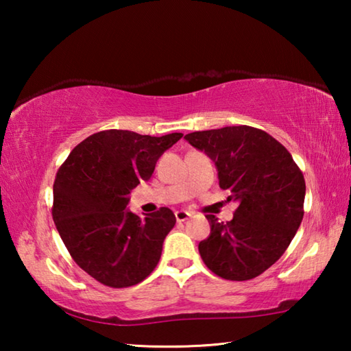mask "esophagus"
Wrapping results in <instances>:
<instances>
[{
    "mask_svg": "<svg viewBox=\"0 0 351 351\" xmlns=\"http://www.w3.org/2000/svg\"><path fill=\"white\" fill-rule=\"evenodd\" d=\"M175 217H176L178 223H182V221H186V219H189L190 213L187 210H178V212H175Z\"/></svg>",
    "mask_w": 351,
    "mask_h": 351,
    "instance_id": "obj_1",
    "label": "esophagus"
}]
</instances>
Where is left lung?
<instances>
[{"mask_svg": "<svg viewBox=\"0 0 351 351\" xmlns=\"http://www.w3.org/2000/svg\"><path fill=\"white\" fill-rule=\"evenodd\" d=\"M218 170L219 187L239 203L234 218L206 215L210 235L201 258L226 280H251L287 251L304 218L305 180L293 156L263 130L239 125L184 136Z\"/></svg>", "mask_w": 351, "mask_h": 351, "instance_id": "8db88e82", "label": "left lung"}]
</instances>
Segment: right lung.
<instances>
[{"instance_id": "obj_1", "label": "right lung", "mask_w": 351, "mask_h": 351, "mask_svg": "<svg viewBox=\"0 0 351 351\" xmlns=\"http://www.w3.org/2000/svg\"><path fill=\"white\" fill-rule=\"evenodd\" d=\"M181 138L105 130L82 141L58 169L52 218L71 257L97 282L133 287L156 268L173 212L161 207L141 218L127 206L130 192L150 180L161 154Z\"/></svg>"}]
</instances>
